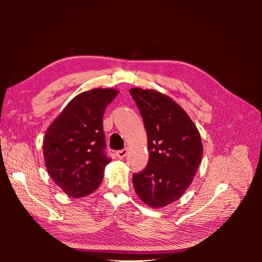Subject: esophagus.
I'll return each mask as SVG.
<instances>
[{"instance_id":"obj_1","label":"esophagus","mask_w":262,"mask_h":262,"mask_svg":"<svg viewBox=\"0 0 262 262\" xmlns=\"http://www.w3.org/2000/svg\"><path fill=\"white\" fill-rule=\"evenodd\" d=\"M115 155H117L118 158H125V156L127 155V150H126V149L118 150V151L115 152Z\"/></svg>"}]
</instances>
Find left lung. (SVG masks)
<instances>
[{
	"instance_id": "obj_1",
	"label": "left lung",
	"mask_w": 262,
	"mask_h": 262,
	"mask_svg": "<svg viewBox=\"0 0 262 262\" xmlns=\"http://www.w3.org/2000/svg\"><path fill=\"white\" fill-rule=\"evenodd\" d=\"M147 130L149 161L133 174L139 198L162 208L184 194L192 183L203 154L201 137L193 121L170 97L154 90L130 89Z\"/></svg>"
}]
</instances>
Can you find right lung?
I'll return each mask as SVG.
<instances>
[{
	"label": "right lung",
	"instance_id": "obj_1",
	"mask_svg": "<svg viewBox=\"0 0 262 262\" xmlns=\"http://www.w3.org/2000/svg\"><path fill=\"white\" fill-rule=\"evenodd\" d=\"M119 91L94 89L70 101L43 140L48 173L66 194L84 196L99 187L104 168L111 162L106 152L103 117Z\"/></svg>",
	"mask_w": 262,
	"mask_h": 262
}]
</instances>
